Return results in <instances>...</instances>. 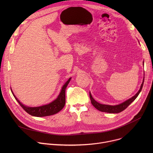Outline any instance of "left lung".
<instances>
[{
    "instance_id": "obj_1",
    "label": "left lung",
    "mask_w": 153,
    "mask_h": 153,
    "mask_svg": "<svg viewBox=\"0 0 153 153\" xmlns=\"http://www.w3.org/2000/svg\"><path fill=\"white\" fill-rule=\"evenodd\" d=\"M143 63H144V62H143ZM144 65V64H143ZM143 82H144V77L143 79V82L140 85V88L139 89V90L138 91V92L132 97H131L130 99L125 100V102L119 104V105H105V104H101L99 102H97V101H96L94 98L92 97V95L91 94V93L90 92V100L91 102L92 105L97 109V110H99L100 111L102 112H105V113H119L122 112V111H123L131 103L139 96V93H140L142 87H143Z\"/></svg>"
}]
</instances>
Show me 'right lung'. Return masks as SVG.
<instances>
[{"label":"right lung","instance_id":"add662e5","mask_svg":"<svg viewBox=\"0 0 153 153\" xmlns=\"http://www.w3.org/2000/svg\"><path fill=\"white\" fill-rule=\"evenodd\" d=\"M71 79V77H70L66 82L65 83V84L62 87V89L59 94L58 95L57 97L55 100H54L53 102H50L48 104L43 105L42 106H39L31 107V106H28L24 105L23 103H22L19 101V100H18V99L16 97L11 88V90L16 100L18 102L20 105L23 108L24 110L29 114L35 117L48 116H51L59 113L64 107L65 104V90H66L67 87L69 82H70Z\"/></svg>","mask_w":153,"mask_h":153}]
</instances>
